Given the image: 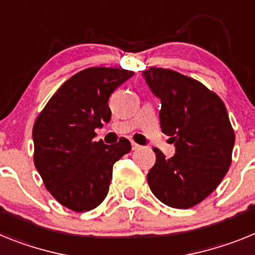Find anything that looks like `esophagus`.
Returning <instances> with one entry per match:
<instances>
[{
	"mask_svg": "<svg viewBox=\"0 0 255 255\" xmlns=\"http://www.w3.org/2000/svg\"><path fill=\"white\" fill-rule=\"evenodd\" d=\"M130 145H132V150H137V149H140V147H141V146L138 145V143L133 142V141H132V143H130Z\"/></svg>",
	"mask_w": 255,
	"mask_h": 255,
	"instance_id": "obj_1",
	"label": "esophagus"
}]
</instances>
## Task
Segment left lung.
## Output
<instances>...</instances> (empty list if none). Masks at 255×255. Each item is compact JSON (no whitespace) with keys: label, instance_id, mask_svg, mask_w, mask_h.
Returning a JSON list of instances; mask_svg holds the SVG:
<instances>
[{"label":"left lung","instance_id":"1","mask_svg":"<svg viewBox=\"0 0 255 255\" xmlns=\"http://www.w3.org/2000/svg\"><path fill=\"white\" fill-rule=\"evenodd\" d=\"M143 77L161 101V130L176 146L169 159L154 147L147 183L161 203L189 209L218 187L231 165L235 132L227 109L213 91L178 72L152 66Z\"/></svg>","mask_w":255,"mask_h":255}]
</instances>
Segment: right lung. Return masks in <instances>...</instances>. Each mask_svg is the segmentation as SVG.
I'll list each match as a JSON object with an SVG mask.
<instances>
[{
  "instance_id": "1",
  "label": "right lung",
  "mask_w": 255,
  "mask_h": 255,
  "mask_svg": "<svg viewBox=\"0 0 255 255\" xmlns=\"http://www.w3.org/2000/svg\"><path fill=\"white\" fill-rule=\"evenodd\" d=\"M134 73L123 68H87L55 92L33 126L34 165L46 189L61 205L88 212L109 191L113 165L130 151V142L94 141L109 123L110 95Z\"/></svg>"
}]
</instances>
